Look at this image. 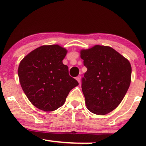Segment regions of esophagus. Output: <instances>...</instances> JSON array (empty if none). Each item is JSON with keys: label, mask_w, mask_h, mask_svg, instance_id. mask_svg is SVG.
I'll return each instance as SVG.
<instances>
[{"label": "esophagus", "mask_w": 146, "mask_h": 146, "mask_svg": "<svg viewBox=\"0 0 146 146\" xmlns=\"http://www.w3.org/2000/svg\"><path fill=\"white\" fill-rule=\"evenodd\" d=\"M76 80H78L79 83H80V82H81V76H80V75H78V77H76Z\"/></svg>", "instance_id": "esophagus-1"}]
</instances>
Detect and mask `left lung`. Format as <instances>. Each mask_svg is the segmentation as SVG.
<instances>
[{"label":"left lung","instance_id":"left-lung-1","mask_svg":"<svg viewBox=\"0 0 146 146\" xmlns=\"http://www.w3.org/2000/svg\"><path fill=\"white\" fill-rule=\"evenodd\" d=\"M87 71L82 90L87 108L97 115L113 111L121 103L131 81V65L126 58L107 46L95 45L80 51Z\"/></svg>","mask_w":146,"mask_h":146}]
</instances>
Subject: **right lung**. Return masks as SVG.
Returning a JSON list of instances; mask_svg holds the SVG:
<instances>
[{
  "label": "right lung",
  "instance_id": "right-lung-1",
  "mask_svg": "<svg viewBox=\"0 0 146 146\" xmlns=\"http://www.w3.org/2000/svg\"><path fill=\"white\" fill-rule=\"evenodd\" d=\"M67 51L58 44L36 48L21 60L18 69L23 91L33 106L44 111L61 107L70 90L79 84L62 63Z\"/></svg>",
  "mask_w": 146,
  "mask_h": 146
}]
</instances>
